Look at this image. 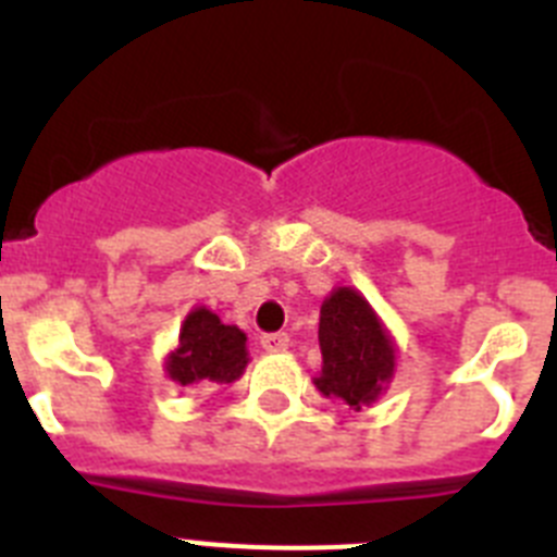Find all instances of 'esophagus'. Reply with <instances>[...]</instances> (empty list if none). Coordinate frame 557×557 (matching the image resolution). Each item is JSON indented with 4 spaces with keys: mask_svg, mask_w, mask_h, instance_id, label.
Instances as JSON below:
<instances>
[{
    "mask_svg": "<svg viewBox=\"0 0 557 557\" xmlns=\"http://www.w3.org/2000/svg\"><path fill=\"white\" fill-rule=\"evenodd\" d=\"M289 337L284 332H273V334H262V348L264 351L275 354V351H287Z\"/></svg>",
    "mask_w": 557,
    "mask_h": 557,
    "instance_id": "1",
    "label": "esophagus"
}]
</instances>
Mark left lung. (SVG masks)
I'll use <instances>...</instances> for the list:
<instances>
[{
  "instance_id": "left-lung-1",
  "label": "left lung",
  "mask_w": 557,
  "mask_h": 557,
  "mask_svg": "<svg viewBox=\"0 0 557 557\" xmlns=\"http://www.w3.org/2000/svg\"><path fill=\"white\" fill-rule=\"evenodd\" d=\"M323 368L312 379L326 398L354 410L373 405L396 373V339L376 309L354 287H334L321 307Z\"/></svg>"
}]
</instances>
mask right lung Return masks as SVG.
Returning <instances> with one entry per match:
<instances>
[{"mask_svg": "<svg viewBox=\"0 0 557 557\" xmlns=\"http://www.w3.org/2000/svg\"><path fill=\"white\" fill-rule=\"evenodd\" d=\"M248 337L206 307H195L181 323L178 346L164 359V373L181 387L231 385L248 368Z\"/></svg>", "mask_w": 557, "mask_h": 557, "instance_id": "right-lung-1", "label": "right lung"}]
</instances>
